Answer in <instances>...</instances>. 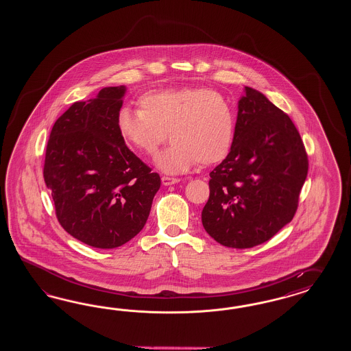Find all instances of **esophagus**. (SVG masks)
<instances>
[{
    "instance_id": "esophagus-1",
    "label": "esophagus",
    "mask_w": 351,
    "mask_h": 351,
    "mask_svg": "<svg viewBox=\"0 0 351 351\" xmlns=\"http://www.w3.org/2000/svg\"><path fill=\"white\" fill-rule=\"evenodd\" d=\"M162 184L163 185H172V184H176V182H179L180 179H178V178H170V176H162Z\"/></svg>"
}]
</instances>
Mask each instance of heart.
Returning <instances> with one entry per match:
<instances>
[{
    "label": "heart",
    "instance_id": "b5f03b06",
    "mask_svg": "<svg viewBox=\"0 0 351 351\" xmlns=\"http://www.w3.org/2000/svg\"><path fill=\"white\" fill-rule=\"evenodd\" d=\"M138 108L118 112V134L128 148L150 157L169 132L172 145L154 160L166 173H184L198 160L203 166L220 163L233 148V106L216 91L206 87L153 90L138 97Z\"/></svg>",
    "mask_w": 351,
    "mask_h": 351
}]
</instances>
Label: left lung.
<instances>
[{"label":"left lung","instance_id":"obj_1","mask_svg":"<svg viewBox=\"0 0 351 351\" xmlns=\"http://www.w3.org/2000/svg\"><path fill=\"white\" fill-rule=\"evenodd\" d=\"M308 169L306 150L291 118L245 86L233 148L210 173L203 228L225 247L264 243L293 219Z\"/></svg>","mask_w":351,"mask_h":351}]
</instances>
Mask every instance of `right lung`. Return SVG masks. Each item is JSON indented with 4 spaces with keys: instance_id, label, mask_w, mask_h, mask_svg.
<instances>
[{
    "instance_id": "1",
    "label": "right lung",
    "mask_w": 351,
    "mask_h": 351,
    "mask_svg": "<svg viewBox=\"0 0 351 351\" xmlns=\"http://www.w3.org/2000/svg\"><path fill=\"white\" fill-rule=\"evenodd\" d=\"M125 86L104 87L95 99L75 101L53 123L43 179L58 221L95 248H116L148 220L160 178L121 138L117 114Z\"/></svg>"
}]
</instances>
